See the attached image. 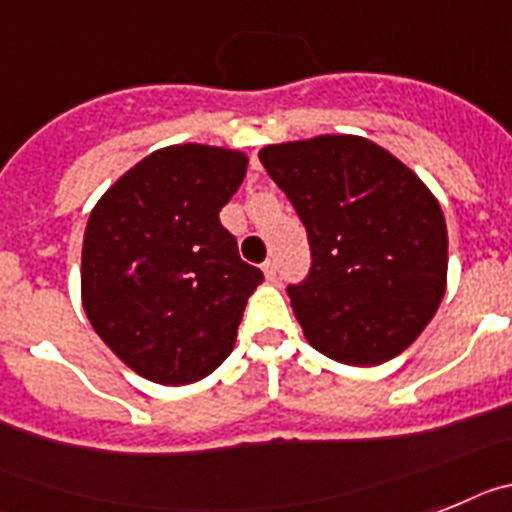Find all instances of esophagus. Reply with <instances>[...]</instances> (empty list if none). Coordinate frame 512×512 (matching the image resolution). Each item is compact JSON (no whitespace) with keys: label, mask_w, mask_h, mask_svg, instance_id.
<instances>
[{"label":"esophagus","mask_w":512,"mask_h":512,"mask_svg":"<svg viewBox=\"0 0 512 512\" xmlns=\"http://www.w3.org/2000/svg\"><path fill=\"white\" fill-rule=\"evenodd\" d=\"M262 273H265V278H268V281L273 283L275 278H278V268H275V262L273 260L262 262Z\"/></svg>","instance_id":"1"}]
</instances>
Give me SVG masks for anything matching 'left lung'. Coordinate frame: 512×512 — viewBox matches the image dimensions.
<instances>
[{
	"instance_id": "obj_1",
	"label": "left lung",
	"mask_w": 512,
	"mask_h": 512,
	"mask_svg": "<svg viewBox=\"0 0 512 512\" xmlns=\"http://www.w3.org/2000/svg\"><path fill=\"white\" fill-rule=\"evenodd\" d=\"M260 162L306 226L309 275L286 291L311 348L348 366L402 353L446 293L448 231L433 193L361 136L265 146Z\"/></svg>"
}]
</instances>
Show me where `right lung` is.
Listing matches in <instances>:
<instances>
[{
    "instance_id": "add662e5",
    "label": "right lung",
    "mask_w": 512,
    "mask_h": 512,
    "mask_svg": "<svg viewBox=\"0 0 512 512\" xmlns=\"http://www.w3.org/2000/svg\"><path fill=\"white\" fill-rule=\"evenodd\" d=\"M247 157L167 146L92 208L82 244V304L128 368L164 386L193 384L226 361L262 270L239 257L219 211Z\"/></svg>"
}]
</instances>
